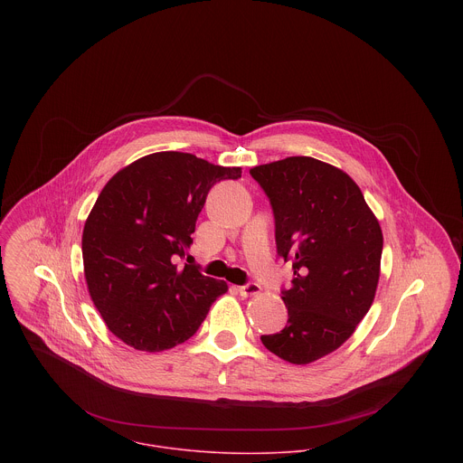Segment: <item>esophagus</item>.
<instances>
[{
    "label": "esophagus",
    "mask_w": 463,
    "mask_h": 463,
    "mask_svg": "<svg viewBox=\"0 0 463 463\" xmlns=\"http://www.w3.org/2000/svg\"><path fill=\"white\" fill-rule=\"evenodd\" d=\"M239 292H241V296H255V294H259L260 292V285L259 283H246V285H242V287H239Z\"/></svg>",
    "instance_id": "esophagus-1"
}]
</instances>
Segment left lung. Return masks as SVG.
Returning a JSON list of instances; mask_svg holds the SVG:
<instances>
[{"label": "left lung", "mask_w": 463, "mask_h": 463, "mask_svg": "<svg viewBox=\"0 0 463 463\" xmlns=\"http://www.w3.org/2000/svg\"><path fill=\"white\" fill-rule=\"evenodd\" d=\"M250 175L272 206L276 251L294 269L292 287L281 290L287 326L260 340L276 356L305 365L340 347L369 312L382 228L360 187L326 162L288 156Z\"/></svg>", "instance_id": "left-lung-1"}]
</instances>
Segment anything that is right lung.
I'll list each match as a JSON object with an SVG mask.
<instances>
[{
  "label": "right lung",
  "instance_id": "1",
  "mask_svg": "<svg viewBox=\"0 0 463 463\" xmlns=\"http://www.w3.org/2000/svg\"><path fill=\"white\" fill-rule=\"evenodd\" d=\"M241 167L160 151L114 175L92 206L81 237L89 294L109 330L138 351H164L198 331L226 281L203 276L191 257L199 212L221 180Z\"/></svg>",
  "mask_w": 463,
  "mask_h": 463
}]
</instances>
